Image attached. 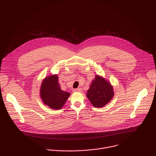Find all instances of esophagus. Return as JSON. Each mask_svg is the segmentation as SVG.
Returning a JSON list of instances; mask_svg holds the SVG:
<instances>
[{
	"instance_id": "esophagus-1",
	"label": "esophagus",
	"mask_w": 156,
	"mask_h": 156,
	"mask_svg": "<svg viewBox=\"0 0 156 156\" xmlns=\"http://www.w3.org/2000/svg\"><path fill=\"white\" fill-rule=\"evenodd\" d=\"M81 88H77V89H74V90H73V91H74V92H81Z\"/></svg>"
}]
</instances>
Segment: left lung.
<instances>
[{
    "label": "left lung",
    "instance_id": "1",
    "mask_svg": "<svg viewBox=\"0 0 156 156\" xmlns=\"http://www.w3.org/2000/svg\"><path fill=\"white\" fill-rule=\"evenodd\" d=\"M114 95L113 86L110 83L97 75L91 82L86 96L94 107L100 108L112 100Z\"/></svg>",
    "mask_w": 156,
    "mask_h": 156
}]
</instances>
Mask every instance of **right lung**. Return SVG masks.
<instances>
[{
    "label": "right lung",
    "instance_id": "add662e5",
    "mask_svg": "<svg viewBox=\"0 0 156 156\" xmlns=\"http://www.w3.org/2000/svg\"><path fill=\"white\" fill-rule=\"evenodd\" d=\"M39 93L44 105L54 110L62 108L70 96V93L61 90L57 75H51L44 78Z\"/></svg>",
    "mask_w": 156,
    "mask_h": 156
}]
</instances>
